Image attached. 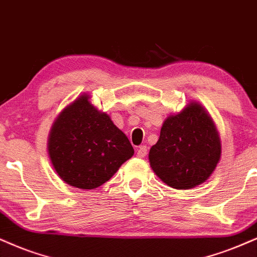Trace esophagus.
I'll use <instances>...</instances> for the list:
<instances>
[{
    "label": "esophagus",
    "instance_id": "1",
    "mask_svg": "<svg viewBox=\"0 0 257 257\" xmlns=\"http://www.w3.org/2000/svg\"><path fill=\"white\" fill-rule=\"evenodd\" d=\"M147 155H148V149H147V147H145V145H142V147L138 148V150H137V156L138 157L144 158L145 156H147Z\"/></svg>",
    "mask_w": 257,
    "mask_h": 257
}]
</instances>
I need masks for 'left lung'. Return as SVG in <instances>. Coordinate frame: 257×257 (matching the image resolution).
<instances>
[{
    "mask_svg": "<svg viewBox=\"0 0 257 257\" xmlns=\"http://www.w3.org/2000/svg\"><path fill=\"white\" fill-rule=\"evenodd\" d=\"M220 154V138L211 115L200 103L191 101L181 112L164 120L149 161L168 186L191 189L211 176Z\"/></svg>",
    "mask_w": 257,
    "mask_h": 257,
    "instance_id": "1",
    "label": "left lung"
}]
</instances>
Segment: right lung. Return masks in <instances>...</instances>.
I'll return each mask as SVG.
<instances>
[{"label":"right lung","instance_id":"obj_1","mask_svg":"<svg viewBox=\"0 0 257 257\" xmlns=\"http://www.w3.org/2000/svg\"><path fill=\"white\" fill-rule=\"evenodd\" d=\"M83 94L59 113L47 141L56 173L76 188L94 189L108 181L135 150L109 115Z\"/></svg>","mask_w":257,"mask_h":257}]
</instances>
